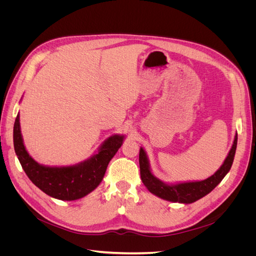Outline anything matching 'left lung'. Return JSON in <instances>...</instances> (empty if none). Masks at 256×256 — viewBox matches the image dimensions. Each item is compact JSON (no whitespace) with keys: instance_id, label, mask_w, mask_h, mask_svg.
<instances>
[{"instance_id":"obj_1","label":"left lung","mask_w":256,"mask_h":256,"mask_svg":"<svg viewBox=\"0 0 256 256\" xmlns=\"http://www.w3.org/2000/svg\"><path fill=\"white\" fill-rule=\"evenodd\" d=\"M236 147L237 134H235L233 145H232L226 160L223 161L222 166L216 170V172L214 174H212L210 177L206 178L204 180L182 182L173 184L162 182L158 177L152 174L147 154L143 147H140L138 162H140L141 180L147 190L162 200L180 204L194 203L198 200L207 196L209 192H212L230 172L234 161Z\"/></svg>"}]
</instances>
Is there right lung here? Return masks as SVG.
Listing matches in <instances>:
<instances>
[{"label": "right lung", "mask_w": 256, "mask_h": 256, "mask_svg": "<svg viewBox=\"0 0 256 256\" xmlns=\"http://www.w3.org/2000/svg\"><path fill=\"white\" fill-rule=\"evenodd\" d=\"M125 141L124 134H112L86 160L74 166H44L28 152L20 128L19 113L14 125V147L22 168L36 187L62 200H74L94 191L104 180L108 164Z\"/></svg>", "instance_id": "right-lung-1"}]
</instances>
